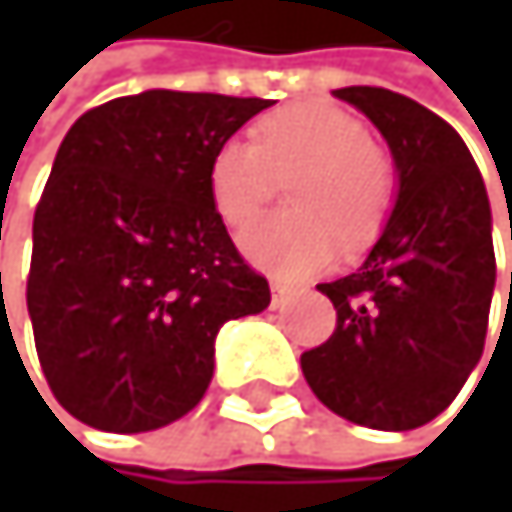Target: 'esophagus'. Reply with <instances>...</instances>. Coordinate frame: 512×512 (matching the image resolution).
<instances>
[{"label":"esophagus","instance_id":"obj_1","mask_svg":"<svg viewBox=\"0 0 512 512\" xmlns=\"http://www.w3.org/2000/svg\"><path fill=\"white\" fill-rule=\"evenodd\" d=\"M270 291H273V310H279V307H285L288 301H291V288L288 285H282V282H273L270 285Z\"/></svg>","mask_w":512,"mask_h":512}]
</instances>
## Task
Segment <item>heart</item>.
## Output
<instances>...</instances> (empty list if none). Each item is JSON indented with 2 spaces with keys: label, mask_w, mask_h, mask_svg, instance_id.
<instances>
[{
  "label": "heart",
  "mask_w": 512,
  "mask_h": 512,
  "mask_svg": "<svg viewBox=\"0 0 512 512\" xmlns=\"http://www.w3.org/2000/svg\"><path fill=\"white\" fill-rule=\"evenodd\" d=\"M288 181L294 211L254 221L239 245L245 258L279 279H307L338 261L341 245L378 236L393 205V168L353 113L307 101L273 110L254 125V141L227 137L208 159V199L239 230L267 202L273 181Z\"/></svg>",
  "instance_id": "b5f03b06"
}]
</instances>
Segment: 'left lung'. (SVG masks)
Instances as JSON below:
<instances>
[{
    "label": "left lung",
    "mask_w": 512,
    "mask_h": 512,
    "mask_svg": "<svg viewBox=\"0 0 512 512\" xmlns=\"http://www.w3.org/2000/svg\"><path fill=\"white\" fill-rule=\"evenodd\" d=\"M334 97L384 134L399 187L365 264L316 285L338 310V328L301 356V368L334 415L415 430L442 415L482 356L495 291L491 205L445 119L387 88L350 85Z\"/></svg>",
    "instance_id": "1"
}]
</instances>
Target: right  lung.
<instances>
[{
	"label": "right lung",
	"instance_id": "obj_1",
	"mask_svg": "<svg viewBox=\"0 0 512 512\" xmlns=\"http://www.w3.org/2000/svg\"><path fill=\"white\" fill-rule=\"evenodd\" d=\"M267 107L150 88L67 131L33 218L27 310L45 381L82 424L147 433L184 418L221 325L267 310V279L208 199L214 147Z\"/></svg>",
	"mask_w": 512,
	"mask_h": 512
}]
</instances>
